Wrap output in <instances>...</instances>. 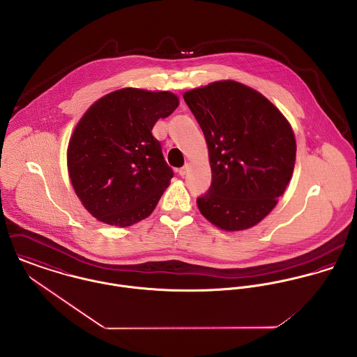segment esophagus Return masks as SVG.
<instances>
[{"instance_id": "1", "label": "esophagus", "mask_w": 357, "mask_h": 357, "mask_svg": "<svg viewBox=\"0 0 357 357\" xmlns=\"http://www.w3.org/2000/svg\"><path fill=\"white\" fill-rule=\"evenodd\" d=\"M188 170H190V165H188V163H187V165H185V166H183V167H181V169H180V170H178V174H180V176H181V177H184V176H185V174H187V173H188Z\"/></svg>"}]
</instances>
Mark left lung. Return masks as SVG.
Listing matches in <instances>:
<instances>
[{"label": "left lung", "mask_w": 357, "mask_h": 357, "mask_svg": "<svg viewBox=\"0 0 357 357\" xmlns=\"http://www.w3.org/2000/svg\"><path fill=\"white\" fill-rule=\"evenodd\" d=\"M204 132L211 185L197 204L222 231H245L278 204L293 176L296 136L280 109L253 88L215 81L183 95Z\"/></svg>", "instance_id": "8db88e82"}]
</instances>
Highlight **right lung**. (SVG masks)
I'll return each instance as SVG.
<instances>
[{"label":"right lung","instance_id":"add662e5","mask_svg":"<svg viewBox=\"0 0 357 357\" xmlns=\"http://www.w3.org/2000/svg\"><path fill=\"white\" fill-rule=\"evenodd\" d=\"M180 104L167 91L123 88L93 102L67 147L71 185L99 221L119 228L147 218L173 177L151 133Z\"/></svg>","mask_w":357,"mask_h":357}]
</instances>
